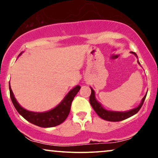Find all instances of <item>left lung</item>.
<instances>
[{
	"instance_id": "1",
	"label": "left lung",
	"mask_w": 158,
	"mask_h": 158,
	"mask_svg": "<svg viewBox=\"0 0 158 158\" xmlns=\"http://www.w3.org/2000/svg\"><path fill=\"white\" fill-rule=\"evenodd\" d=\"M132 52L137 56V55H136L135 52ZM138 62H139V64H140L139 61H138ZM91 93L90 97H89V102H90L91 106H92V108H94L95 112L97 113V115H98L100 118H102V119L104 120L109 121V122H120V121L126 119V118H129L130 116H133V115L137 114V113L139 111L140 109H141L142 106H143L146 97H147V94H146L144 97L143 98V100H142L141 104H140L137 108H134L131 110H129V111H127V112L108 111V110H107L105 108H103L102 106H101L100 103L97 102L94 97V91L91 88Z\"/></svg>"
}]
</instances>
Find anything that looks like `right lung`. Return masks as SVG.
<instances>
[{
	"mask_svg": "<svg viewBox=\"0 0 158 158\" xmlns=\"http://www.w3.org/2000/svg\"><path fill=\"white\" fill-rule=\"evenodd\" d=\"M80 89H81V86L77 85L72 89L64 99V100L52 110L44 113H35L26 110L19 106L16 99L14 97L10 84H9L11 100L17 112L29 122L41 127H52L59 125L60 124L64 122L69 114L72 102L74 100V97L79 91Z\"/></svg>",
	"mask_w": 158,
	"mask_h": 158,
	"instance_id": "obj_1",
	"label": "right lung"
}]
</instances>
